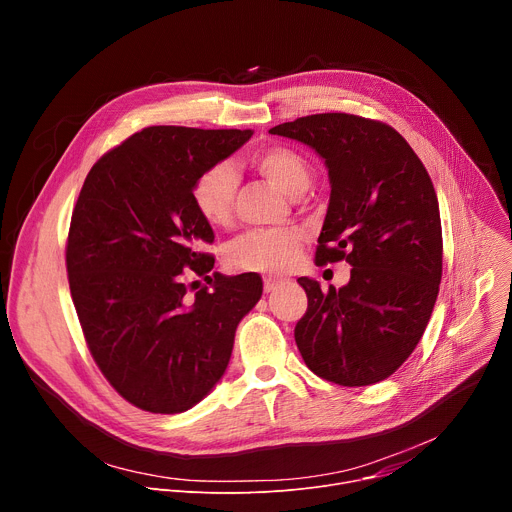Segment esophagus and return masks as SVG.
Here are the masks:
<instances>
[{
	"instance_id": "1",
	"label": "esophagus",
	"mask_w": 512,
	"mask_h": 512,
	"mask_svg": "<svg viewBox=\"0 0 512 512\" xmlns=\"http://www.w3.org/2000/svg\"><path fill=\"white\" fill-rule=\"evenodd\" d=\"M281 283H283V279H279V277H265V279H263V285H265L267 294H269V291L277 289Z\"/></svg>"
}]
</instances>
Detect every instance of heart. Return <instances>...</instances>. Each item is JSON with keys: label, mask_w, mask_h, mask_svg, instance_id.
I'll return each mask as SVG.
<instances>
[{"label": "heart", "mask_w": 512, "mask_h": 512, "mask_svg": "<svg viewBox=\"0 0 512 512\" xmlns=\"http://www.w3.org/2000/svg\"><path fill=\"white\" fill-rule=\"evenodd\" d=\"M249 164L287 196H300L310 184V166L302 154L285 145H267L249 156ZM237 174L229 164L202 172L192 188V200L204 221L227 227L233 218ZM304 233L300 229L249 231L229 247V263L247 271H285L300 257Z\"/></svg>", "instance_id": "b5f03b06"}]
</instances>
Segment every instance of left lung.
<instances>
[{"instance_id":"1","label":"left lung","mask_w":512,"mask_h":512,"mask_svg":"<svg viewBox=\"0 0 512 512\" xmlns=\"http://www.w3.org/2000/svg\"><path fill=\"white\" fill-rule=\"evenodd\" d=\"M312 148L328 168L330 202L316 263H350L330 287L300 277L308 312L296 344L308 369L344 387L375 385L415 350L442 281L440 204L411 145L389 125L348 113L269 129Z\"/></svg>"}]
</instances>
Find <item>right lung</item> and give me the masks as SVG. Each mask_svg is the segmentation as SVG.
<instances>
[{"instance_id": "right-lung-1", "label": "right lung", "mask_w": 512, "mask_h": 512, "mask_svg": "<svg viewBox=\"0 0 512 512\" xmlns=\"http://www.w3.org/2000/svg\"><path fill=\"white\" fill-rule=\"evenodd\" d=\"M253 129L145 127L89 172L72 210L66 269L87 344L115 391L139 409L182 413L225 375L239 322L263 294L257 273L206 275L212 227L194 182ZM196 283V281H194Z\"/></svg>"}]
</instances>
